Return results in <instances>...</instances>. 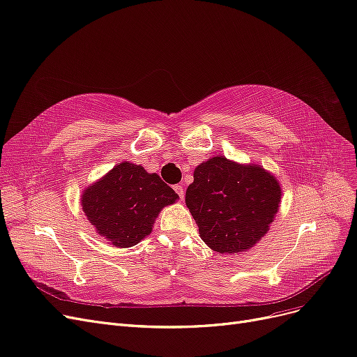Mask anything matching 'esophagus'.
I'll return each instance as SVG.
<instances>
[{"label":"esophagus","instance_id":"esophagus-1","mask_svg":"<svg viewBox=\"0 0 357 357\" xmlns=\"http://www.w3.org/2000/svg\"><path fill=\"white\" fill-rule=\"evenodd\" d=\"M174 190H175V191H176V194L179 195V199H181V200H183V194H185V191H183V187H182V185H175V187H174Z\"/></svg>","mask_w":357,"mask_h":357}]
</instances>
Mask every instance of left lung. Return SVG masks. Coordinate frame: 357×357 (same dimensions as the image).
Returning <instances> with one entry per match:
<instances>
[{
    "label": "left lung",
    "instance_id": "1",
    "mask_svg": "<svg viewBox=\"0 0 357 357\" xmlns=\"http://www.w3.org/2000/svg\"><path fill=\"white\" fill-rule=\"evenodd\" d=\"M282 188L259 165H240L224 155L194 169L185 204L202 240L220 254H240L267 234L280 209Z\"/></svg>",
    "mask_w": 357,
    "mask_h": 357
}]
</instances>
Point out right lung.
<instances>
[{
    "label": "right lung",
    "mask_w": 357,
    "mask_h": 357,
    "mask_svg": "<svg viewBox=\"0 0 357 357\" xmlns=\"http://www.w3.org/2000/svg\"><path fill=\"white\" fill-rule=\"evenodd\" d=\"M178 199L157 174L121 162L83 191L82 208L108 245L130 248L151 234L158 213Z\"/></svg>",
    "instance_id": "right-lung-1"
}]
</instances>
